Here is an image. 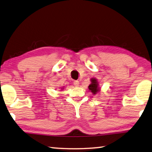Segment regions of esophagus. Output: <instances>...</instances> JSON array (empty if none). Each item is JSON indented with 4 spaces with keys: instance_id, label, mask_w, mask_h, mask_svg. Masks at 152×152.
<instances>
[{
    "instance_id": "obj_1",
    "label": "esophagus",
    "mask_w": 152,
    "mask_h": 152,
    "mask_svg": "<svg viewBox=\"0 0 152 152\" xmlns=\"http://www.w3.org/2000/svg\"><path fill=\"white\" fill-rule=\"evenodd\" d=\"M73 85H75V87H79V82L78 81H74L73 82Z\"/></svg>"
}]
</instances>
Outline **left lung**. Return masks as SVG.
<instances>
[{"label": "left lung", "mask_w": 152, "mask_h": 152, "mask_svg": "<svg viewBox=\"0 0 152 152\" xmlns=\"http://www.w3.org/2000/svg\"><path fill=\"white\" fill-rule=\"evenodd\" d=\"M91 83L88 87V90L93 94H96L97 93H99L100 90H101V88L99 87V82L96 78L91 79Z\"/></svg>", "instance_id": "8db88e82"}]
</instances>
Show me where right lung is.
Returning <instances> with one entry per match:
<instances>
[{
	"instance_id": "right-lung-1",
	"label": "right lung",
	"mask_w": 152,
	"mask_h": 152,
	"mask_svg": "<svg viewBox=\"0 0 152 152\" xmlns=\"http://www.w3.org/2000/svg\"><path fill=\"white\" fill-rule=\"evenodd\" d=\"M64 88H61V90H62V89H64Z\"/></svg>"
}]
</instances>
